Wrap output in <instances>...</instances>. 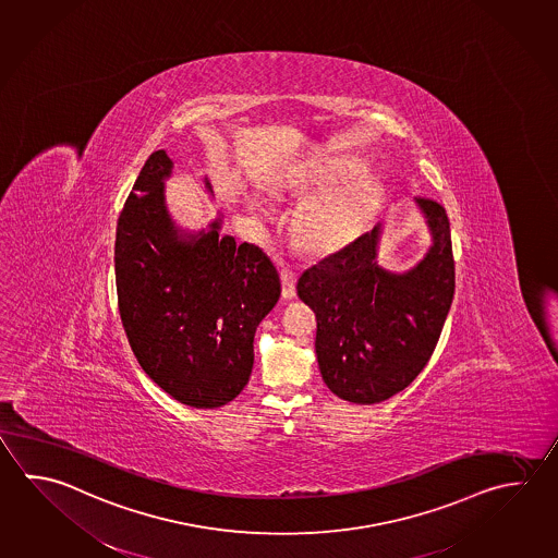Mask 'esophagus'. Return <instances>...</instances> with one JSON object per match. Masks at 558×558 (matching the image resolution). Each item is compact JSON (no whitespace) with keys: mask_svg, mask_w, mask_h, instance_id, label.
<instances>
[{"mask_svg":"<svg viewBox=\"0 0 558 558\" xmlns=\"http://www.w3.org/2000/svg\"><path fill=\"white\" fill-rule=\"evenodd\" d=\"M280 280H282V295H284L286 300L295 298V280H298V276H295L294 270L284 266L280 270Z\"/></svg>","mask_w":558,"mask_h":558,"instance_id":"esophagus-1","label":"esophagus"}]
</instances>
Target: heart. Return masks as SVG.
<instances>
[{"label":"heart","instance_id":"1","mask_svg":"<svg viewBox=\"0 0 558 558\" xmlns=\"http://www.w3.org/2000/svg\"><path fill=\"white\" fill-rule=\"evenodd\" d=\"M357 173L359 169L345 171L349 178ZM375 195L377 190L371 183H357L310 205L298 219V232L305 246L314 251H333L351 241L367 221Z\"/></svg>","mask_w":558,"mask_h":558}]
</instances>
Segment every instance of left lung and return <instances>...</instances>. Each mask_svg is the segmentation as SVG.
<instances>
[{
    "instance_id": "left-lung-1",
    "label": "left lung",
    "mask_w": 558,
    "mask_h": 558,
    "mask_svg": "<svg viewBox=\"0 0 558 558\" xmlns=\"http://www.w3.org/2000/svg\"><path fill=\"white\" fill-rule=\"evenodd\" d=\"M434 244L416 268L375 263L380 227L307 268L298 295L316 312L322 377L339 399L375 404L407 389L430 361L456 288L446 209L418 197Z\"/></svg>"
}]
</instances>
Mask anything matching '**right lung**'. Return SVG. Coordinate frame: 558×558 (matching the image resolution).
Returning <instances> with one entry per match:
<instances>
[{
    "mask_svg": "<svg viewBox=\"0 0 558 558\" xmlns=\"http://www.w3.org/2000/svg\"><path fill=\"white\" fill-rule=\"evenodd\" d=\"M171 168L154 151L118 217V310L147 377L181 404L217 409L248 383L254 333L280 298V276L263 248L219 234L221 219L181 241L163 203Z\"/></svg>",
    "mask_w": 558,
    "mask_h": 558,
    "instance_id": "obj_1",
    "label": "right lung"
}]
</instances>
